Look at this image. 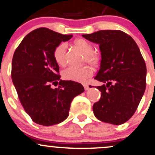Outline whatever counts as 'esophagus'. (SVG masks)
Segmentation results:
<instances>
[{
	"instance_id": "34e87169",
	"label": "esophagus",
	"mask_w": 155,
	"mask_h": 155,
	"mask_svg": "<svg viewBox=\"0 0 155 155\" xmlns=\"http://www.w3.org/2000/svg\"><path fill=\"white\" fill-rule=\"evenodd\" d=\"M84 89H85V90H89V88H90V87H89V85H87V84H84Z\"/></svg>"
}]
</instances>
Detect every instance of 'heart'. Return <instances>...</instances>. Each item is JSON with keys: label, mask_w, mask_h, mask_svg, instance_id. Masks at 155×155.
<instances>
[{"label": "heart", "mask_w": 155, "mask_h": 155, "mask_svg": "<svg viewBox=\"0 0 155 155\" xmlns=\"http://www.w3.org/2000/svg\"><path fill=\"white\" fill-rule=\"evenodd\" d=\"M74 44L76 47L86 56V60L92 65H97L99 62V57L94 53L95 48L91 42L84 38H77L74 40ZM65 45L60 44L53 50V58L55 62L59 66L63 67L66 65L65 60ZM93 74V70L89 66L74 67L67 68L63 72V78L68 81L84 82Z\"/></svg>", "instance_id": "obj_1"}]
</instances>
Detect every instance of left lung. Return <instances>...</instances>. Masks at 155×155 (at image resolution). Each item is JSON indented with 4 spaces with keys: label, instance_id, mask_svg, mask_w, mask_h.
<instances>
[{
    "label": "left lung",
    "instance_id": "obj_1",
    "mask_svg": "<svg viewBox=\"0 0 155 155\" xmlns=\"http://www.w3.org/2000/svg\"><path fill=\"white\" fill-rule=\"evenodd\" d=\"M99 44L101 66L95 79L101 98L93 106L96 118L120 125L130 120L137 109L146 87V65L137 44L120 30H101L83 35Z\"/></svg>",
    "mask_w": 155,
    "mask_h": 155
}]
</instances>
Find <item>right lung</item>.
<instances>
[{"label": "right lung", "mask_w": 155, "mask_h": 155, "mask_svg": "<svg viewBox=\"0 0 155 155\" xmlns=\"http://www.w3.org/2000/svg\"><path fill=\"white\" fill-rule=\"evenodd\" d=\"M72 35H62L47 28L32 31L14 52L11 77L25 112L35 123L52 126L68 117L72 99L84 91L81 84L62 81L53 50ZM59 87L53 89V85Z\"/></svg>", "instance_id": "right-lung-1"}]
</instances>
